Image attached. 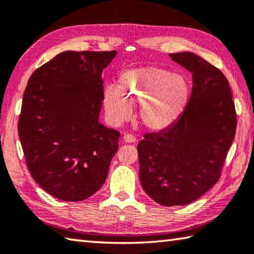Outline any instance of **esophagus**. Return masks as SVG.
I'll list each match as a JSON object with an SVG mask.
<instances>
[{"mask_svg": "<svg viewBox=\"0 0 254 254\" xmlns=\"http://www.w3.org/2000/svg\"><path fill=\"white\" fill-rule=\"evenodd\" d=\"M123 141L126 143H135L136 139H135V136H133L131 134H124L123 135Z\"/></svg>", "mask_w": 254, "mask_h": 254, "instance_id": "obj_1", "label": "esophagus"}]
</instances>
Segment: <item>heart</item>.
<instances>
[{
    "mask_svg": "<svg viewBox=\"0 0 254 254\" xmlns=\"http://www.w3.org/2000/svg\"><path fill=\"white\" fill-rule=\"evenodd\" d=\"M189 98L190 86L183 76L165 68L144 66L123 71L118 87L105 88L103 103L112 123L127 121L131 105L140 104L139 122L148 130L163 131L182 118Z\"/></svg>",
    "mask_w": 254,
    "mask_h": 254,
    "instance_id": "obj_1",
    "label": "heart"
}]
</instances>
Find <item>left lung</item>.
Masks as SVG:
<instances>
[{"label":"left lung","mask_w":254,"mask_h":254,"mask_svg":"<svg viewBox=\"0 0 254 254\" xmlns=\"http://www.w3.org/2000/svg\"><path fill=\"white\" fill-rule=\"evenodd\" d=\"M192 74L185 113L173 127L144 134L137 144L140 183L163 206L187 205L221 177L236 130L229 80L216 67L191 53L170 54Z\"/></svg>","instance_id":"obj_1"}]
</instances>
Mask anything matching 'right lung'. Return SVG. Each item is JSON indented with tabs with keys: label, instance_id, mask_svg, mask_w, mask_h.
I'll return each instance as SVG.
<instances>
[{
	"label": "right lung",
	"instance_id": "obj_1",
	"mask_svg": "<svg viewBox=\"0 0 254 254\" xmlns=\"http://www.w3.org/2000/svg\"><path fill=\"white\" fill-rule=\"evenodd\" d=\"M117 51H64L33 71L18 132L36 183L56 198L84 200L102 187L120 132L98 121L102 72Z\"/></svg>",
	"mask_w": 254,
	"mask_h": 254
}]
</instances>
